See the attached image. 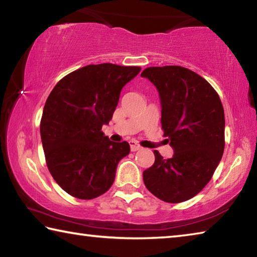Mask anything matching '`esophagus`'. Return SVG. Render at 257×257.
Segmentation results:
<instances>
[{
    "label": "esophagus",
    "mask_w": 257,
    "mask_h": 257,
    "mask_svg": "<svg viewBox=\"0 0 257 257\" xmlns=\"http://www.w3.org/2000/svg\"><path fill=\"white\" fill-rule=\"evenodd\" d=\"M129 145H130V150H132V152H136L138 150H141V146H139L135 141H130Z\"/></svg>",
    "instance_id": "34e87169"
}]
</instances>
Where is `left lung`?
I'll list each match as a JSON object with an SVG mask.
<instances>
[{"mask_svg": "<svg viewBox=\"0 0 257 257\" xmlns=\"http://www.w3.org/2000/svg\"><path fill=\"white\" fill-rule=\"evenodd\" d=\"M159 92L161 123L173 155L143 172L146 188L168 203L196 196L214 173L224 150V111L219 95L196 72L179 66L142 72Z\"/></svg>", "mask_w": 257, "mask_h": 257, "instance_id": "8db88e82", "label": "left lung"}]
</instances>
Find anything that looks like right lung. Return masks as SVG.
Returning a JSON list of instances; mask_svg holds the SVG:
<instances>
[{"label": "right lung", "instance_id": "right-lung-1", "mask_svg": "<svg viewBox=\"0 0 257 257\" xmlns=\"http://www.w3.org/2000/svg\"><path fill=\"white\" fill-rule=\"evenodd\" d=\"M141 67L89 64L62 78L47 97L41 138L47 168L58 185L80 199L101 196L112 186L127 142H111L102 132L120 93Z\"/></svg>", "mask_w": 257, "mask_h": 257}]
</instances>
